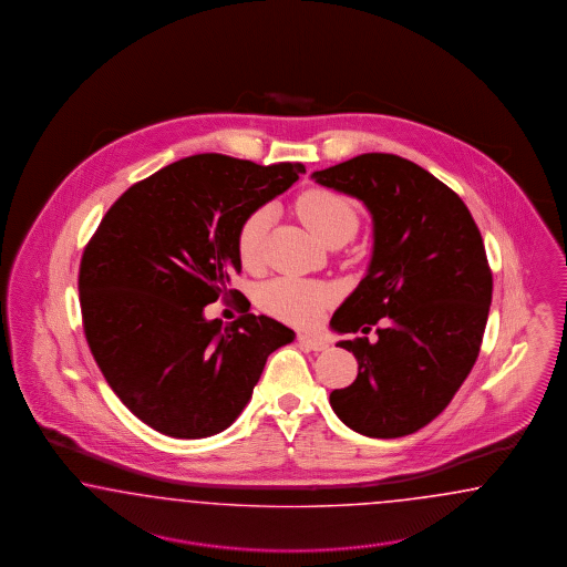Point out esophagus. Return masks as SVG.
Listing matches in <instances>:
<instances>
[{"mask_svg": "<svg viewBox=\"0 0 567 567\" xmlns=\"http://www.w3.org/2000/svg\"><path fill=\"white\" fill-rule=\"evenodd\" d=\"M297 341H299V344H301L303 349H311V351H324V349H328L327 341H322L320 337L299 334V337H297Z\"/></svg>", "mask_w": 567, "mask_h": 567, "instance_id": "1", "label": "esophagus"}]
</instances>
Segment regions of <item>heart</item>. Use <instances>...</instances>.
I'll return each instance as SVG.
<instances>
[{
	"mask_svg": "<svg viewBox=\"0 0 567 567\" xmlns=\"http://www.w3.org/2000/svg\"><path fill=\"white\" fill-rule=\"evenodd\" d=\"M295 212L299 220L306 224L309 233L324 245L332 240L351 239L358 230V214L353 206L337 193L327 189L306 190L299 195ZM272 212L261 206L254 209L237 233V254L240 264L249 270L258 268L264 258V243L270 228ZM259 306L278 320L306 327L320 318L322 309L330 303V291L322 285L295 280V278H276L264 285L258 297Z\"/></svg>",
	"mask_w": 567,
	"mask_h": 567,
	"instance_id": "obj_1",
	"label": "heart"
}]
</instances>
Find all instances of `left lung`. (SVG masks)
Listing matches in <instances>:
<instances>
[{
    "instance_id": "1",
    "label": "left lung",
    "mask_w": 567,
    "mask_h": 567,
    "mask_svg": "<svg viewBox=\"0 0 567 567\" xmlns=\"http://www.w3.org/2000/svg\"><path fill=\"white\" fill-rule=\"evenodd\" d=\"M311 178L358 197L374 224L370 268L330 327H382L377 341L339 343L360 368L330 405L363 436L412 434L445 410L478 358L493 299L481 230L455 190L399 155L361 154Z\"/></svg>"
}]
</instances>
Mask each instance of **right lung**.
Listing matches in <instances>:
<instances>
[{"label": "right lung", "mask_w": 567, "mask_h": 567, "mask_svg": "<svg viewBox=\"0 0 567 567\" xmlns=\"http://www.w3.org/2000/svg\"><path fill=\"white\" fill-rule=\"evenodd\" d=\"M303 164L259 166L230 155L183 157L124 190L86 243L79 295L86 343L103 378L147 426L174 439L228 429L249 403L268 355L295 332L243 311L206 320L240 297L237 233L285 193Z\"/></svg>", "instance_id": "1"}]
</instances>
